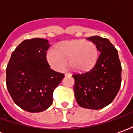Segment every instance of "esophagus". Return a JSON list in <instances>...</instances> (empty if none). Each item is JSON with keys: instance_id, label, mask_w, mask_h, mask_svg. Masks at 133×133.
<instances>
[{"instance_id": "34e87169", "label": "esophagus", "mask_w": 133, "mask_h": 133, "mask_svg": "<svg viewBox=\"0 0 133 133\" xmlns=\"http://www.w3.org/2000/svg\"><path fill=\"white\" fill-rule=\"evenodd\" d=\"M69 75H71V74H70V73H66V74H65V76H69Z\"/></svg>"}]
</instances>
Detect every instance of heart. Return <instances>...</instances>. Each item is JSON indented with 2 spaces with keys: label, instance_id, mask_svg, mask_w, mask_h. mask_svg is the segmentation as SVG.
Listing matches in <instances>:
<instances>
[{
  "label": "heart",
  "instance_id": "heart-1",
  "mask_svg": "<svg viewBox=\"0 0 133 133\" xmlns=\"http://www.w3.org/2000/svg\"><path fill=\"white\" fill-rule=\"evenodd\" d=\"M98 57V49L91 42L71 40L58 44L48 53L49 64L58 71L69 66L75 72H85L93 67Z\"/></svg>",
  "mask_w": 133,
  "mask_h": 133
}]
</instances>
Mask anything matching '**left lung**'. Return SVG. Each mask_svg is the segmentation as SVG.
I'll return each mask as SVG.
<instances>
[{"label":"left lung","mask_w":133,"mask_h":133,"mask_svg":"<svg viewBox=\"0 0 133 133\" xmlns=\"http://www.w3.org/2000/svg\"><path fill=\"white\" fill-rule=\"evenodd\" d=\"M97 45L100 55L89 71L73 75L74 92L82 108L98 110L110 104L122 83V66L118 51L108 39L99 36L87 38Z\"/></svg>","instance_id":"obj_1"}]
</instances>
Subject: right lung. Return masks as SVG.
Masks as SVG:
<instances>
[{
    "mask_svg": "<svg viewBox=\"0 0 133 133\" xmlns=\"http://www.w3.org/2000/svg\"><path fill=\"white\" fill-rule=\"evenodd\" d=\"M48 39L24 40L11 53L6 68V86L13 101L31 113L47 110L53 91L64 77L50 68L46 54Z\"/></svg>",
    "mask_w": 133,
    "mask_h": 133,
    "instance_id": "1",
    "label": "right lung"
}]
</instances>
